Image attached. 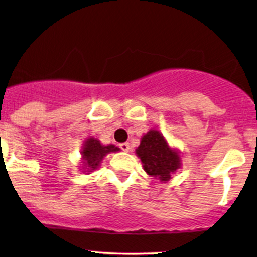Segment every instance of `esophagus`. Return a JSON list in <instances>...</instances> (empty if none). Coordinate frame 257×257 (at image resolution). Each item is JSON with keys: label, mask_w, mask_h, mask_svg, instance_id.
<instances>
[{"label": "esophagus", "mask_w": 257, "mask_h": 257, "mask_svg": "<svg viewBox=\"0 0 257 257\" xmlns=\"http://www.w3.org/2000/svg\"><path fill=\"white\" fill-rule=\"evenodd\" d=\"M119 148H120V150H123V151H125V152H128L129 150H131V145H129V143L119 144Z\"/></svg>", "instance_id": "esophagus-1"}]
</instances>
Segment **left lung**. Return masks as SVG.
Segmentation results:
<instances>
[{
	"label": "left lung",
	"instance_id": "obj_1",
	"mask_svg": "<svg viewBox=\"0 0 257 257\" xmlns=\"http://www.w3.org/2000/svg\"><path fill=\"white\" fill-rule=\"evenodd\" d=\"M135 151L142 160L144 171L160 182H168L172 174L180 168L179 152L170 148L167 140L159 131H149L142 138Z\"/></svg>",
	"mask_w": 257,
	"mask_h": 257
}]
</instances>
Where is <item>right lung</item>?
Returning a JSON list of instances; mask_svg holds the SVG:
<instances>
[{
	"mask_svg": "<svg viewBox=\"0 0 257 257\" xmlns=\"http://www.w3.org/2000/svg\"><path fill=\"white\" fill-rule=\"evenodd\" d=\"M119 151V148L109 144V145H102L100 140L95 139V138H89L84 144V148L81 150V157H83V162H81V170L84 172H92L97 170L101 165V161L107 154L111 152Z\"/></svg>",
	"mask_w": 257,
	"mask_h": 257,
	"instance_id": "obj_1",
	"label": "right lung"
}]
</instances>
